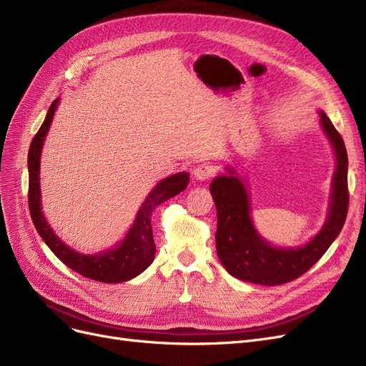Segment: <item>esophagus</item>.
Here are the masks:
<instances>
[{"label":"esophagus","instance_id":"1","mask_svg":"<svg viewBox=\"0 0 366 366\" xmlns=\"http://www.w3.org/2000/svg\"><path fill=\"white\" fill-rule=\"evenodd\" d=\"M214 172H216V169L211 166V164L204 162V164H199V166L194 167L193 174H194V178L197 181H208V179L213 178Z\"/></svg>","mask_w":366,"mask_h":366}]
</instances>
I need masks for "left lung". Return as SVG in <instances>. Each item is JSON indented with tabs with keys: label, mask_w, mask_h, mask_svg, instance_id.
Here are the masks:
<instances>
[{
	"label": "left lung",
	"mask_w": 366,
	"mask_h": 366,
	"mask_svg": "<svg viewBox=\"0 0 366 366\" xmlns=\"http://www.w3.org/2000/svg\"><path fill=\"white\" fill-rule=\"evenodd\" d=\"M321 126L336 153L332 202L322 229L304 246L275 247L263 240L251 220V202L246 184L232 169L217 176L209 185L217 209L216 249L228 272L243 281L263 286L285 285L297 280L325 254L348 213V157L340 134L325 112H320Z\"/></svg>",
	"instance_id": "8db88e82"
}]
</instances>
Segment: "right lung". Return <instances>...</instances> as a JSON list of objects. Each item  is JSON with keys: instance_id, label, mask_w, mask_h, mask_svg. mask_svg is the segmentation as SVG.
<instances>
[{"instance_id": "obj_1", "label": "right lung", "mask_w": 366, "mask_h": 366, "mask_svg": "<svg viewBox=\"0 0 366 366\" xmlns=\"http://www.w3.org/2000/svg\"><path fill=\"white\" fill-rule=\"evenodd\" d=\"M59 99H56L45 120L39 127L38 134L34 135L29 150V208L33 225L39 232L42 240L50 247L53 254L66 264L74 272L84 275L89 280L100 282H123L132 280L146 270L155 258V242H153L150 216L159 204L176 194H179L187 188L190 174L181 172L162 179L150 194L146 197L144 204L138 209L132 228L120 244L109 251H103L96 255H85L76 252L66 246L53 232L49 223H46L41 211V187H39V164L44 139L49 132L53 122L54 111L57 108Z\"/></svg>"}]
</instances>
